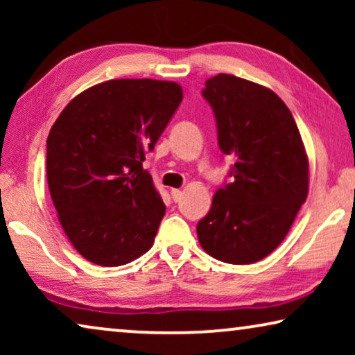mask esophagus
Wrapping results in <instances>:
<instances>
[{
  "label": "esophagus",
  "mask_w": 355,
  "mask_h": 355,
  "mask_svg": "<svg viewBox=\"0 0 355 355\" xmlns=\"http://www.w3.org/2000/svg\"><path fill=\"white\" fill-rule=\"evenodd\" d=\"M171 197L174 202H179L182 198V191L181 189H171Z\"/></svg>",
  "instance_id": "1"
}]
</instances>
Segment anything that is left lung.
Listing matches in <instances>:
<instances>
[{
  "instance_id": "obj_1",
  "label": "left lung",
  "mask_w": 355,
  "mask_h": 355,
  "mask_svg": "<svg viewBox=\"0 0 355 355\" xmlns=\"http://www.w3.org/2000/svg\"><path fill=\"white\" fill-rule=\"evenodd\" d=\"M218 145L230 176L197 225L202 249L234 265L270 255L288 234L309 193V159L297 124L275 92L231 74L205 82Z\"/></svg>"
}]
</instances>
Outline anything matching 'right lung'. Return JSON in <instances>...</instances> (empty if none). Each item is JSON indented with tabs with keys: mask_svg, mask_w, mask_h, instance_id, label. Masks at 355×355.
<instances>
[{
	"mask_svg": "<svg viewBox=\"0 0 355 355\" xmlns=\"http://www.w3.org/2000/svg\"><path fill=\"white\" fill-rule=\"evenodd\" d=\"M181 101L176 82L108 80L71 100L53 124L50 196L67 239L92 263L125 265L153 245L166 207L142 163Z\"/></svg>",
	"mask_w": 355,
	"mask_h": 355,
	"instance_id": "right-lung-1",
	"label": "right lung"
}]
</instances>
